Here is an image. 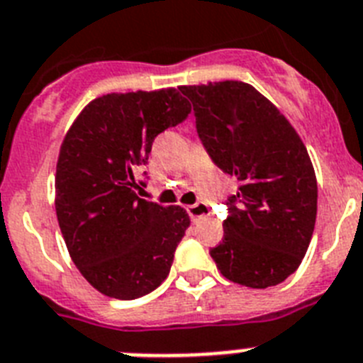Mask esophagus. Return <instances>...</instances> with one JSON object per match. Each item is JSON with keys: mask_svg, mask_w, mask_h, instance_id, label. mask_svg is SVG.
Instances as JSON below:
<instances>
[{"mask_svg": "<svg viewBox=\"0 0 363 363\" xmlns=\"http://www.w3.org/2000/svg\"><path fill=\"white\" fill-rule=\"evenodd\" d=\"M186 210H188V213H190V217L194 220L203 219V217L210 216V208H208L206 203H195V204H191V206L186 208Z\"/></svg>", "mask_w": 363, "mask_h": 363, "instance_id": "1", "label": "esophagus"}]
</instances>
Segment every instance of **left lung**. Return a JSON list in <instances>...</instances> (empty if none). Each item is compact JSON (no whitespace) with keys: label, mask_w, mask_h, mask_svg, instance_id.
I'll list each match as a JSON object with an SVG mask.
<instances>
[{"label":"left lung","mask_w":363,"mask_h":363,"mask_svg":"<svg viewBox=\"0 0 363 363\" xmlns=\"http://www.w3.org/2000/svg\"><path fill=\"white\" fill-rule=\"evenodd\" d=\"M217 168L239 181L225 238L210 250L230 281L267 289L296 272L313 238L318 184L307 147L270 100L245 82L179 87Z\"/></svg>","instance_id":"obj_1"}]
</instances>
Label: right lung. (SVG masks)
Masks as SVG:
<instances>
[{"instance_id": "add662e5", "label": "right lung", "mask_w": 363, "mask_h": 363, "mask_svg": "<svg viewBox=\"0 0 363 363\" xmlns=\"http://www.w3.org/2000/svg\"><path fill=\"white\" fill-rule=\"evenodd\" d=\"M190 111L173 87L104 94L84 107L62 143L60 230L82 276L109 298H140L168 277L190 217L181 206L140 199L135 169L147 162L157 135Z\"/></svg>"}]
</instances>
